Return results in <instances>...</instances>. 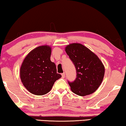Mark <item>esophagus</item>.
<instances>
[{
  "label": "esophagus",
  "mask_w": 126,
  "mask_h": 126,
  "mask_svg": "<svg viewBox=\"0 0 126 126\" xmlns=\"http://www.w3.org/2000/svg\"><path fill=\"white\" fill-rule=\"evenodd\" d=\"M61 76H62V78H65V73H62Z\"/></svg>",
  "instance_id": "esophagus-1"
}]
</instances>
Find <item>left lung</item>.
Returning <instances> with one entry per match:
<instances>
[{
	"label": "left lung",
	"instance_id": "8db88e82",
	"mask_svg": "<svg viewBox=\"0 0 126 126\" xmlns=\"http://www.w3.org/2000/svg\"><path fill=\"white\" fill-rule=\"evenodd\" d=\"M67 55L76 69V78L68 81L71 90L79 96H85L95 92L103 81L105 67L95 54L87 47L73 43L65 48Z\"/></svg>",
	"mask_w": 126,
	"mask_h": 126
}]
</instances>
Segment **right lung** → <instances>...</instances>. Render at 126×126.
Segmentation results:
<instances>
[{
    "label": "right lung",
    "mask_w": 126,
    "mask_h": 126,
    "mask_svg": "<svg viewBox=\"0 0 126 126\" xmlns=\"http://www.w3.org/2000/svg\"><path fill=\"white\" fill-rule=\"evenodd\" d=\"M51 47L42 45L31 51L20 70L21 81L31 93L42 95L49 92L56 80L61 77L55 63L50 61Z\"/></svg>",
    "instance_id": "add662e5"
}]
</instances>
